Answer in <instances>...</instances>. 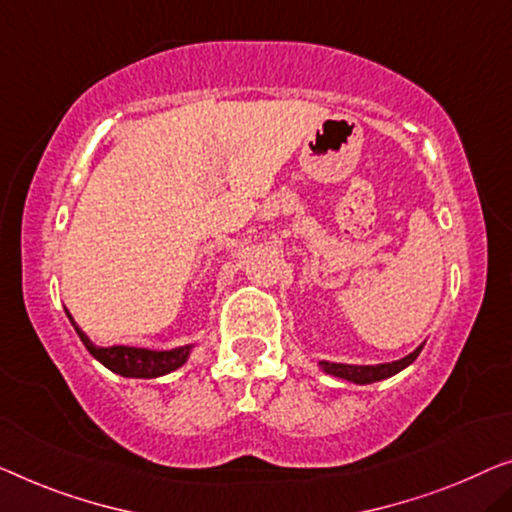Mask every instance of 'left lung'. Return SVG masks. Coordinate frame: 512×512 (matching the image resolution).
<instances>
[{
	"label": "left lung",
	"mask_w": 512,
	"mask_h": 512,
	"mask_svg": "<svg viewBox=\"0 0 512 512\" xmlns=\"http://www.w3.org/2000/svg\"><path fill=\"white\" fill-rule=\"evenodd\" d=\"M421 347H416L414 352L409 356L400 358V361H393V363H379V365H349V363H329V361H319V368H322L326 375H333V377H340V379H347V381H354V384H372V381H381V379H388L393 375H398L400 370L407 368L418 358L421 354Z\"/></svg>",
	"instance_id": "obj_1"
}]
</instances>
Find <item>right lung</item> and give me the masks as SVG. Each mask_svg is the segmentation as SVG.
Listing matches in <instances>:
<instances>
[{"mask_svg": "<svg viewBox=\"0 0 512 512\" xmlns=\"http://www.w3.org/2000/svg\"><path fill=\"white\" fill-rule=\"evenodd\" d=\"M68 319H71L75 333L82 340V345L87 347V352L96 358L98 363H103L105 368L117 372L121 377H133V379H156L163 375H170L183 363L188 361L190 349L193 345L167 349V352H156V349H142V347H126V345H112V347H96L91 342L78 324L73 322L71 312L66 310Z\"/></svg>", "mask_w": 512, "mask_h": 512, "instance_id": "1", "label": "right lung"}]
</instances>
